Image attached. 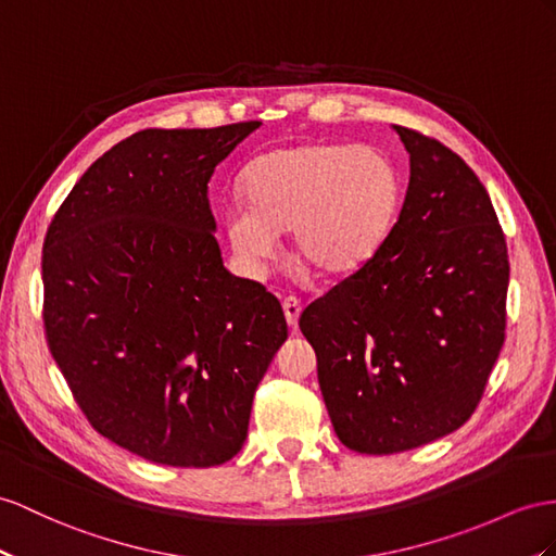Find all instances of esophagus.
<instances>
[{
	"instance_id": "1",
	"label": "esophagus",
	"mask_w": 556,
	"mask_h": 556,
	"mask_svg": "<svg viewBox=\"0 0 556 556\" xmlns=\"http://www.w3.org/2000/svg\"><path fill=\"white\" fill-rule=\"evenodd\" d=\"M281 307H283V317H287V324L295 331L298 329V317H301V312H303L301 301H298V298H293V295H289V298H283Z\"/></svg>"
}]
</instances>
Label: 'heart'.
I'll return each instance as SVG.
<instances>
[{
  "instance_id": "b5f03b06",
  "label": "heart",
  "mask_w": 556,
  "mask_h": 556,
  "mask_svg": "<svg viewBox=\"0 0 556 556\" xmlns=\"http://www.w3.org/2000/svg\"><path fill=\"white\" fill-rule=\"evenodd\" d=\"M247 204L223 213L227 241L258 275L291 230L298 255L324 275L345 277L371 263L402 208L404 180L390 156L368 146L303 142L261 154L244 174Z\"/></svg>"
}]
</instances>
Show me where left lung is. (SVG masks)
Returning a JSON list of instances; mask_svg holds the SVG:
<instances>
[{
  "mask_svg": "<svg viewBox=\"0 0 556 556\" xmlns=\"http://www.w3.org/2000/svg\"><path fill=\"white\" fill-rule=\"evenodd\" d=\"M394 131L410 162L400 220L371 263L301 315L333 430L368 455L458 430L505 343L509 261L486 188L439 140Z\"/></svg>",
  "mask_w": 556,
  "mask_h": 556,
  "instance_id": "8db88e82",
  "label": "left lung"
}]
</instances>
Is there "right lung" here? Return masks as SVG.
Returning a JSON list of instances; mask_svg holds the SVG:
<instances>
[{"mask_svg":"<svg viewBox=\"0 0 556 556\" xmlns=\"http://www.w3.org/2000/svg\"><path fill=\"white\" fill-rule=\"evenodd\" d=\"M261 122L146 129L65 197L41 251L47 343L105 439L170 467L223 465L289 336L277 298L225 269L213 170Z\"/></svg>","mask_w":556,"mask_h":556,"instance_id":"1","label":"right lung"}]
</instances>
